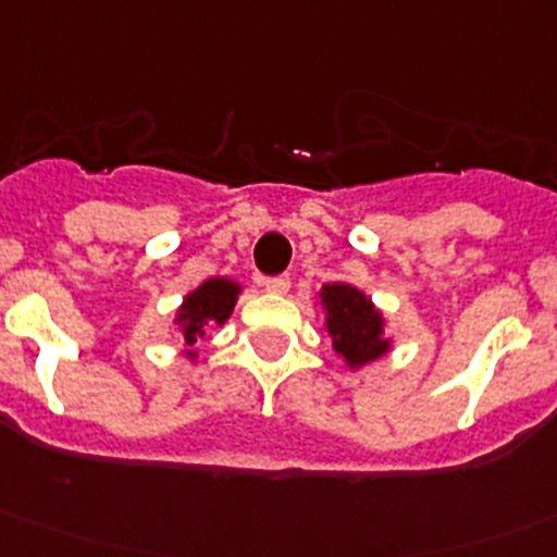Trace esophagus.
I'll return each instance as SVG.
<instances>
[{
    "mask_svg": "<svg viewBox=\"0 0 557 557\" xmlns=\"http://www.w3.org/2000/svg\"><path fill=\"white\" fill-rule=\"evenodd\" d=\"M262 287L273 295H284L289 289V278L287 275H273V278H264Z\"/></svg>",
    "mask_w": 557,
    "mask_h": 557,
    "instance_id": "1",
    "label": "esophagus"
}]
</instances>
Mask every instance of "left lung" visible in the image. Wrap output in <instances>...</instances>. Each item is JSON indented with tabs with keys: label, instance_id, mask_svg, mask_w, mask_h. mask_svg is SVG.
I'll use <instances>...</instances> for the list:
<instances>
[{
	"label": "left lung",
	"instance_id": "obj_1",
	"mask_svg": "<svg viewBox=\"0 0 557 557\" xmlns=\"http://www.w3.org/2000/svg\"><path fill=\"white\" fill-rule=\"evenodd\" d=\"M325 309V327L333 338V349L349 369H361L377 361L391 349V338L383 336L385 320L372 300L352 284L333 282L320 289Z\"/></svg>",
	"mask_w": 557,
	"mask_h": 557
}]
</instances>
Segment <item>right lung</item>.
Returning a JSON list of instances; mask_svg holds the SVG:
<instances>
[{
  "label": "right lung",
  "mask_w": 557,
  "mask_h": 557,
  "mask_svg": "<svg viewBox=\"0 0 557 557\" xmlns=\"http://www.w3.org/2000/svg\"><path fill=\"white\" fill-rule=\"evenodd\" d=\"M237 295H240V284L224 278V275H215L202 282L194 293L185 295L183 306L177 309V325L183 331L185 342V355L196 358L194 344L205 336V327L208 325H224L230 320L232 309L237 304Z\"/></svg>",
  "instance_id": "right-lung-1"
}]
</instances>
